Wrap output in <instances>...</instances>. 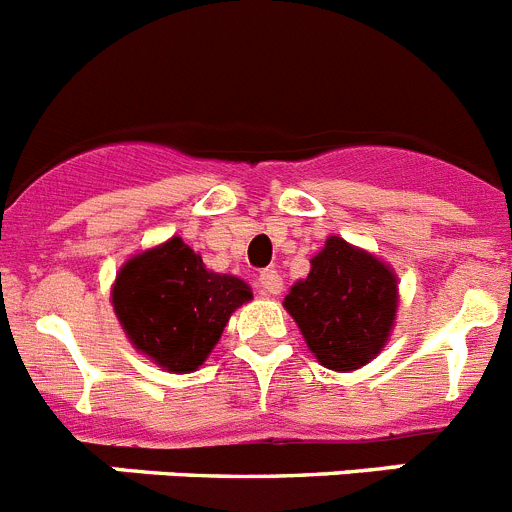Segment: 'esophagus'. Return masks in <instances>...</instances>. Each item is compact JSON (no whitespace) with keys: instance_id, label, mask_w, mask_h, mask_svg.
Listing matches in <instances>:
<instances>
[{"instance_id":"esophagus-1","label":"esophagus","mask_w":512,"mask_h":512,"mask_svg":"<svg viewBox=\"0 0 512 512\" xmlns=\"http://www.w3.org/2000/svg\"><path fill=\"white\" fill-rule=\"evenodd\" d=\"M284 282H282V274L274 269H264L259 274V292L264 297H277L282 292Z\"/></svg>"}]
</instances>
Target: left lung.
<instances>
[{"instance_id": "8db88e82", "label": "left lung", "mask_w": 512, "mask_h": 512, "mask_svg": "<svg viewBox=\"0 0 512 512\" xmlns=\"http://www.w3.org/2000/svg\"><path fill=\"white\" fill-rule=\"evenodd\" d=\"M307 348L333 372L369 364L387 343L397 312V277L387 264L330 235L310 274L284 297Z\"/></svg>"}]
</instances>
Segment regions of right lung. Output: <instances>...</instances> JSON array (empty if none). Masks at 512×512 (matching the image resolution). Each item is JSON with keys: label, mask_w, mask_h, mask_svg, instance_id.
<instances>
[{"label": "right lung", "mask_w": 512, "mask_h": 512, "mask_svg": "<svg viewBox=\"0 0 512 512\" xmlns=\"http://www.w3.org/2000/svg\"><path fill=\"white\" fill-rule=\"evenodd\" d=\"M251 287L205 269L200 253L174 235L122 264L112 307L130 343L166 372L200 369Z\"/></svg>", "instance_id": "add662e5"}]
</instances>
